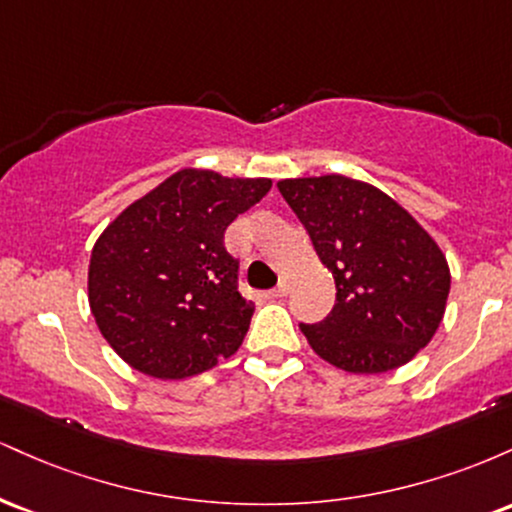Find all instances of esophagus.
<instances>
[{
  "instance_id": "34e87169",
  "label": "esophagus",
  "mask_w": 512,
  "mask_h": 512,
  "mask_svg": "<svg viewBox=\"0 0 512 512\" xmlns=\"http://www.w3.org/2000/svg\"><path fill=\"white\" fill-rule=\"evenodd\" d=\"M289 291H291V281L289 279H281L279 286H276V289L272 291V296L274 298H284Z\"/></svg>"
}]
</instances>
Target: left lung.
I'll list each match as a JSON object with an SVG mask.
<instances>
[{
  "label": "left lung",
  "instance_id": "left-lung-1",
  "mask_svg": "<svg viewBox=\"0 0 512 512\" xmlns=\"http://www.w3.org/2000/svg\"><path fill=\"white\" fill-rule=\"evenodd\" d=\"M332 272L337 301L317 325H301L320 358L346 373H387L436 334L450 267L431 233L375 185L346 175L276 182Z\"/></svg>",
  "mask_w": 512,
  "mask_h": 512
}]
</instances>
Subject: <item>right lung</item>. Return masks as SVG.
I'll list each match as a JSON object with an SVG mask.
<instances>
[{
    "mask_svg": "<svg viewBox=\"0 0 512 512\" xmlns=\"http://www.w3.org/2000/svg\"><path fill=\"white\" fill-rule=\"evenodd\" d=\"M269 187L182 168L105 226L88 262V305L127 366L182 380L236 354L255 305L240 296L223 233Z\"/></svg>",
    "mask_w": 512,
    "mask_h": 512,
    "instance_id": "1",
    "label": "right lung"
}]
</instances>
